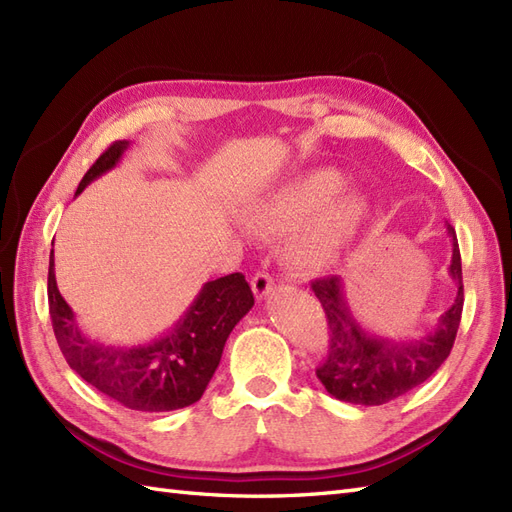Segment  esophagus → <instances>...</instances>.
Returning <instances> with one entry per match:
<instances>
[{
    "instance_id": "1",
    "label": "esophagus",
    "mask_w": 512,
    "mask_h": 512,
    "mask_svg": "<svg viewBox=\"0 0 512 512\" xmlns=\"http://www.w3.org/2000/svg\"><path fill=\"white\" fill-rule=\"evenodd\" d=\"M252 290L258 299H265L273 290V278L269 273H256L252 278Z\"/></svg>"
}]
</instances>
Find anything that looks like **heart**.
I'll return each instance as SVG.
<instances>
[{"instance_id":"heart-1","label":"heart","mask_w":512,"mask_h":512,"mask_svg":"<svg viewBox=\"0 0 512 512\" xmlns=\"http://www.w3.org/2000/svg\"><path fill=\"white\" fill-rule=\"evenodd\" d=\"M347 176L336 168H312L260 193L247 206V222L265 237H286L290 267L325 273L362 237L370 202L362 193H342Z\"/></svg>"}]
</instances>
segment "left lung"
<instances>
[{
    "mask_svg": "<svg viewBox=\"0 0 512 512\" xmlns=\"http://www.w3.org/2000/svg\"><path fill=\"white\" fill-rule=\"evenodd\" d=\"M452 243L448 273L457 284L452 306L439 316L437 325L416 338H383L370 334L353 316L340 275L312 282L327 314L331 347L316 377L325 390L351 405H385L424 383L446 362L457 338L463 312V273L457 232L446 224Z\"/></svg>",
    "mask_w": 512,
    "mask_h": 512,
    "instance_id": "8db88e82",
    "label": "left lung"
}]
</instances>
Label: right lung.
<instances>
[{
  "label": "right lung",
  "mask_w": 512,
  "mask_h": 512,
  "mask_svg": "<svg viewBox=\"0 0 512 512\" xmlns=\"http://www.w3.org/2000/svg\"><path fill=\"white\" fill-rule=\"evenodd\" d=\"M129 148L127 140L109 146L81 178L75 196L114 170ZM47 293L53 334L68 366L116 403L150 413L183 409L200 400L230 331L254 306L245 275L230 273L206 282L181 319L159 338L146 344H105L79 327L75 312L60 295L53 250Z\"/></svg>",
  "instance_id": "right-lung-1"
}]
</instances>
